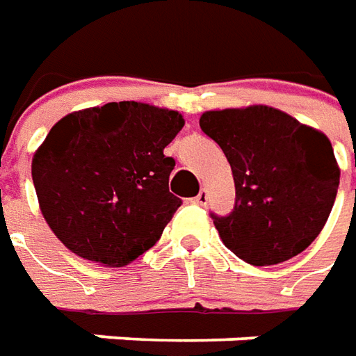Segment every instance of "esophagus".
<instances>
[{"mask_svg":"<svg viewBox=\"0 0 356 356\" xmlns=\"http://www.w3.org/2000/svg\"><path fill=\"white\" fill-rule=\"evenodd\" d=\"M207 199H209V191L203 188V190L197 193V197L193 199V203H197V205H207Z\"/></svg>","mask_w":356,"mask_h":356,"instance_id":"obj_1","label":"esophagus"}]
</instances>
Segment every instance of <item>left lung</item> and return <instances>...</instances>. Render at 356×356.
<instances>
[{
	"label": "left lung",
	"instance_id": "8db88e82",
	"mask_svg": "<svg viewBox=\"0 0 356 356\" xmlns=\"http://www.w3.org/2000/svg\"><path fill=\"white\" fill-rule=\"evenodd\" d=\"M199 126L220 145L236 184L232 213H211L224 245L253 266L284 263L311 245L339 186L326 136L266 105L207 111Z\"/></svg>",
	"mask_w": 356,
	"mask_h": 356
}]
</instances>
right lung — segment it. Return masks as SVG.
Segmentation results:
<instances>
[{
    "label": "right lung",
    "mask_w": 356,
    "mask_h": 356,
    "mask_svg": "<svg viewBox=\"0 0 356 356\" xmlns=\"http://www.w3.org/2000/svg\"><path fill=\"white\" fill-rule=\"evenodd\" d=\"M178 111L118 102L76 111L53 126L32 159L40 209L82 259L124 266L155 245L182 205L168 191L176 161L165 147Z\"/></svg>",
    "instance_id": "1"
}]
</instances>
